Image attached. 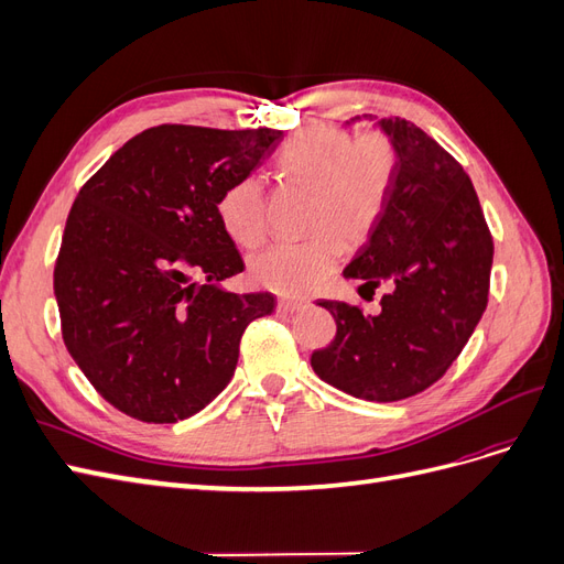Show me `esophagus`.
Masks as SVG:
<instances>
[{
  "label": "esophagus",
  "mask_w": 564,
  "mask_h": 564,
  "mask_svg": "<svg viewBox=\"0 0 564 564\" xmlns=\"http://www.w3.org/2000/svg\"><path fill=\"white\" fill-rule=\"evenodd\" d=\"M305 305H308V301H301V299H280L278 301V308L282 313H296V311H303Z\"/></svg>",
  "instance_id": "1"
}]
</instances>
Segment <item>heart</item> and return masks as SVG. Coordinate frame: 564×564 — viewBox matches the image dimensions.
I'll return each mask as SVG.
<instances>
[{"label": "heart", "mask_w": 564, "mask_h": 564, "mask_svg": "<svg viewBox=\"0 0 564 564\" xmlns=\"http://www.w3.org/2000/svg\"><path fill=\"white\" fill-rule=\"evenodd\" d=\"M398 169V150L386 133L350 139L338 129H313L289 139L278 174L313 191L311 232L305 242L272 245L251 261V278L270 292L301 296L336 270L344 245H362L377 228ZM218 218L237 245L265 237V193L256 176L235 181L218 199Z\"/></svg>", "instance_id": "1"}]
</instances>
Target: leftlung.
Here are the masks:
<instances>
[{"mask_svg":"<svg viewBox=\"0 0 564 564\" xmlns=\"http://www.w3.org/2000/svg\"><path fill=\"white\" fill-rule=\"evenodd\" d=\"M377 127L395 143L398 169L379 224L344 278L369 289L388 282L390 294L379 315L319 301L336 336L311 365L352 398L398 402L445 377L468 344L487 308L494 242L468 174L445 148L400 117Z\"/></svg>","mask_w":564,"mask_h":564,"instance_id":"obj_1","label":"left lung"}]
</instances>
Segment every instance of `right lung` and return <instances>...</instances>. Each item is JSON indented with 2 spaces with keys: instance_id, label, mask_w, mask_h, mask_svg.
<instances>
[{
  "instance_id": "obj_1",
  "label": "right lung",
  "mask_w": 564,
  "mask_h": 564,
  "mask_svg": "<svg viewBox=\"0 0 564 564\" xmlns=\"http://www.w3.org/2000/svg\"><path fill=\"white\" fill-rule=\"evenodd\" d=\"M280 141L278 129L162 124L84 183L54 294L67 352L119 412L145 423L197 414L230 383L247 324L275 311L268 292L220 289L245 263L216 207Z\"/></svg>"
}]
</instances>
